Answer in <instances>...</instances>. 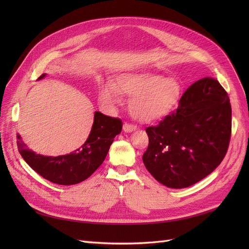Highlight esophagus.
<instances>
[{
  "label": "esophagus",
  "mask_w": 249,
  "mask_h": 249,
  "mask_svg": "<svg viewBox=\"0 0 249 249\" xmlns=\"http://www.w3.org/2000/svg\"><path fill=\"white\" fill-rule=\"evenodd\" d=\"M123 129H124V132H125V133H131L133 131H136L137 130V126L134 125V124H131L124 123Z\"/></svg>",
  "instance_id": "1"
}]
</instances>
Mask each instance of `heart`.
<instances>
[{
  "label": "heart",
  "mask_w": 249,
  "mask_h": 249,
  "mask_svg": "<svg viewBox=\"0 0 249 249\" xmlns=\"http://www.w3.org/2000/svg\"><path fill=\"white\" fill-rule=\"evenodd\" d=\"M183 87L176 78L149 71L120 74L115 84L106 82L100 88V102L106 110L122 103L120 93L132 96L131 114L141 123H153L171 114L178 107Z\"/></svg>",
  "instance_id": "1"
}]
</instances>
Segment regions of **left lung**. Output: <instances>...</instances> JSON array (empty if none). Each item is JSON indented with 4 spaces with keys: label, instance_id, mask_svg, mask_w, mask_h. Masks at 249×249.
Wrapping results in <instances>:
<instances>
[{
    "label": "left lung",
    "instance_id": "obj_1",
    "mask_svg": "<svg viewBox=\"0 0 249 249\" xmlns=\"http://www.w3.org/2000/svg\"><path fill=\"white\" fill-rule=\"evenodd\" d=\"M142 160L158 182L182 189L209 176L228 152L231 132L230 97L213 78L198 80L180 97L177 112L146 127Z\"/></svg>",
    "mask_w": 249,
    "mask_h": 249
}]
</instances>
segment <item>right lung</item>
I'll list each match as a JSON object with an SVG mask.
<instances>
[{"label": "right lung", "instance_id": "obj_1", "mask_svg": "<svg viewBox=\"0 0 249 249\" xmlns=\"http://www.w3.org/2000/svg\"><path fill=\"white\" fill-rule=\"evenodd\" d=\"M44 77L46 73H42L38 80ZM122 129V120L96 111L87 140L71 154L57 157L36 154L26 147L19 134L18 147L29 166L42 178L58 185H74L88 178L101 166L113 140Z\"/></svg>", "mask_w": 249, "mask_h": 249}]
</instances>
